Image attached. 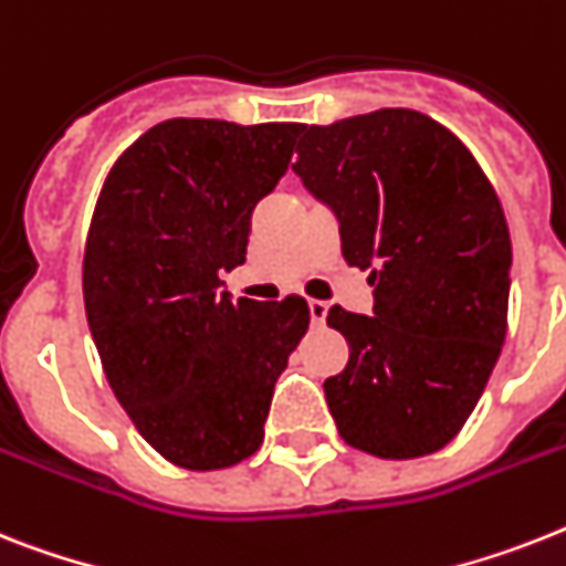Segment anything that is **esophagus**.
I'll list each match as a JSON object with an SVG mask.
<instances>
[{
  "instance_id": "34e87169",
  "label": "esophagus",
  "mask_w": 566,
  "mask_h": 566,
  "mask_svg": "<svg viewBox=\"0 0 566 566\" xmlns=\"http://www.w3.org/2000/svg\"><path fill=\"white\" fill-rule=\"evenodd\" d=\"M307 311H311V323L314 325H323L325 316H328V305L319 302V298H311V302H307Z\"/></svg>"
}]
</instances>
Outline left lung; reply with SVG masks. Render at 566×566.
<instances>
[{
  "label": "left lung",
  "mask_w": 566,
  "mask_h": 566,
  "mask_svg": "<svg viewBox=\"0 0 566 566\" xmlns=\"http://www.w3.org/2000/svg\"><path fill=\"white\" fill-rule=\"evenodd\" d=\"M293 171L339 220L375 316L334 305L348 343L325 401L346 444L380 459L436 453L474 412L506 339L512 238L471 150L424 113L387 107L302 127Z\"/></svg>",
  "instance_id": "1"
}]
</instances>
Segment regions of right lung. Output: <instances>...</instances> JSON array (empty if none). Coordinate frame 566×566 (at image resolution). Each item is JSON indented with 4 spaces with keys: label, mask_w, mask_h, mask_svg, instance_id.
Instances as JSON below:
<instances>
[{
    "label": "right lung",
    "mask_w": 566,
    "mask_h": 566,
    "mask_svg": "<svg viewBox=\"0 0 566 566\" xmlns=\"http://www.w3.org/2000/svg\"><path fill=\"white\" fill-rule=\"evenodd\" d=\"M298 130L168 118L118 156L92 211L84 305L101 366L142 439L188 471L261 448L275 380L311 323L302 296L220 293Z\"/></svg>",
    "instance_id": "1"
}]
</instances>
